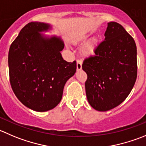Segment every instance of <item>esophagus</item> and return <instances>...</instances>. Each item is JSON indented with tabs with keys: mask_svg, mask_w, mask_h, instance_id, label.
Instances as JSON below:
<instances>
[{
	"mask_svg": "<svg viewBox=\"0 0 146 146\" xmlns=\"http://www.w3.org/2000/svg\"><path fill=\"white\" fill-rule=\"evenodd\" d=\"M76 68L78 71L82 69V63L80 60H77V64H76Z\"/></svg>",
	"mask_w": 146,
	"mask_h": 146,
	"instance_id": "esophagus-1",
	"label": "esophagus"
}]
</instances>
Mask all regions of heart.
<instances>
[{"label":"heart","instance_id":"heart-1","mask_svg":"<svg viewBox=\"0 0 146 146\" xmlns=\"http://www.w3.org/2000/svg\"><path fill=\"white\" fill-rule=\"evenodd\" d=\"M88 35H82L79 38L76 43H81L87 39ZM100 44V40L98 37H93L89 39L87 42L84 43L80 48V55L83 58H89L93 56L96 53V50Z\"/></svg>","mask_w":146,"mask_h":146}]
</instances>
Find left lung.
<instances>
[{
	"mask_svg": "<svg viewBox=\"0 0 146 146\" xmlns=\"http://www.w3.org/2000/svg\"><path fill=\"white\" fill-rule=\"evenodd\" d=\"M87 73L88 101L98 111H107L128 97L137 78V48L133 38L115 22L108 23L105 40L82 65Z\"/></svg>",
	"mask_w": 146,
	"mask_h": 146,
	"instance_id": "left-lung-1",
	"label": "left lung"
}]
</instances>
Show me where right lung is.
<instances>
[{"label": "right lung", "instance_id": "right-lung-1", "mask_svg": "<svg viewBox=\"0 0 146 146\" xmlns=\"http://www.w3.org/2000/svg\"><path fill=\"white\" fill-rule=\"evenodd\" d=\"M50 24L31 22L21 29L8 53L10 82L25 106L37 112L54 108L60 102L63 88L76 71V62L63 60L64 42Z\"/></svg>", "mask_w": 146, "mask_h": 146}]
</instances>
